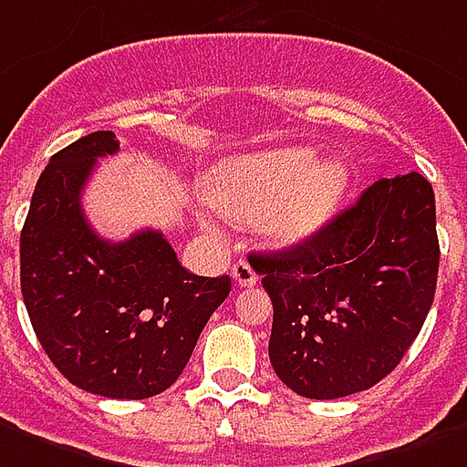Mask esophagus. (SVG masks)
<instances>
[{"label": "esophagus", "mask_w": 467, "mask_h": 467, "mask_svg": "<svg viewBox=\"0 0 467 467\" xmlns=\"http://www.w3.org/2000/svg\"><path fill=\"white\" fill-rule=\"evenodd\" d=\"M230 275H233V279L237 282L240 286H252V285H257V272L252 269L250 262H244L240 260L237 265H233V269H230Z\"/></svg>", "instance_id": "obj_1"}]
</instances>
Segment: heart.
I'll return each instance as SVG.
<instances>
[{
	"instance_id": "1",
	"label": "heart",
	"mask_w": 467,
	"mask_h": 467,
	"mask_svg": "<svg viewBox=\"0 0 467 467\" xmlns=\"http://www.w3.org/2000/svg\"><path fill=\"white\" fill-rule=\"evenodd\" d=\"M317 161L309 146L227 158L207 178L205 195L223 215L257 224L272 244L296 247L329 223L348 188L347 165Z\"/></svg>"
}]
</instances>
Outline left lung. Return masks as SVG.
<instances>
[{"instance_id":"obj_1","label":"left lung","mask_w":467,"mask_h":467,"mask_svg":"<svg viewBox=\"0 0 467 467\" xmlns=\"http://www.w3.org/2000/svg\"><path fill=\"white\" fill-rule=\"evenodd\" d=\"M438 260L436 198L420 172L376 181L306 243L252 252L275 306L279 381L331 400L386 379L426 321Z\"/></svg>"}]
</instances>
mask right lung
Instances as JSON below:
<instances>
[{
  "label": "right lung",
  "mask_w": 467,
  "mask_h": 467,
  "mask_svg": "<svg viewBox=\"0 0 467 467\" xmlns=\"http://www.w3.org/2000/svg\"><path fill=\"white\" fill-rule=\"evenodd\" d=\"M113 153L116 133L96 130L51 155L19 243L22 296L41 348L68 381L140 400L178 381L233 282L190 275L158 230L123 243L96 234L81 190L96 161Z\"/></svg>",
  "instance_id": "1"
}]
</instances>
